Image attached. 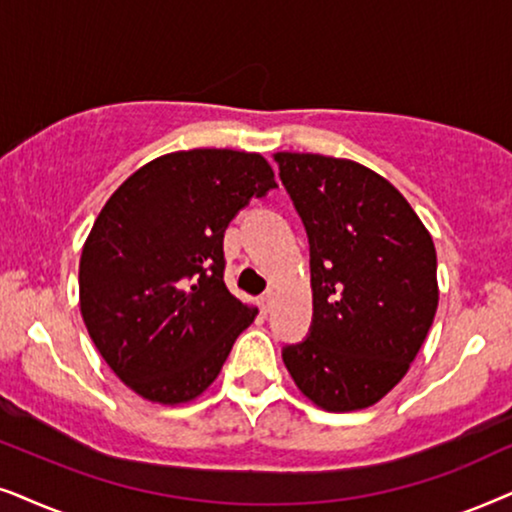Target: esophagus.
<instances>
[{
	"label": "esophagus",
	"mask_w": 512,
	"mask_h": 512,
	"mask_svg": "<svg viewBox=\"0 0 512 512\" xmlns=\"http://www.w3.org/2000/svg\"><path fill=\"white\" fill-rule=\"evenodd\" d=\"M274 302H276V290L271 288V290H267L262 295V309L264 311H271V306H274Z\"/></svg>",
	"instance_id": "obj_1"
}]
</instances>
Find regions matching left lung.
I'll return each mask as SVG.
<instances>
[{
	"mask_svg": "<svg viewBox=\"0 0 512 512\" xmlns=\"http://www.w3.org/2000/svg\"><path fill=\"white\" fill-rule=\"evenodd\" d=\"M311 250L313 320L283 363L327 412L379 403L405 377L438 309L433 238L391 182L349 159L278 152Z\"/></svg>",
	"mask_w": 512,
	"mask_h": 512,
	"instance_id": "obj_1",
	"label": "left lung"
}]
</instances>
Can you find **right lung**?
I'll use <instances>...</instances> for the list:
<instances>
[{
  "mask_svg": "<svg viewBox=\"0 0 512 512\" xmlns=\"http://www.w3.org/2000/svg\"><path fill=\"white\" fill-rule=\"evenodd\" d=\"M274 187L262 154L189 149L145 163L109 196L81 250L79 306L131 391L182 405L217 379L257 316L224 285V231Z\"/></svg>",
  "mask_w": 512,
  "mask_h": 512,
  "instance_id": "add662e5",
  "label": "right lung"
}]
</instances>
